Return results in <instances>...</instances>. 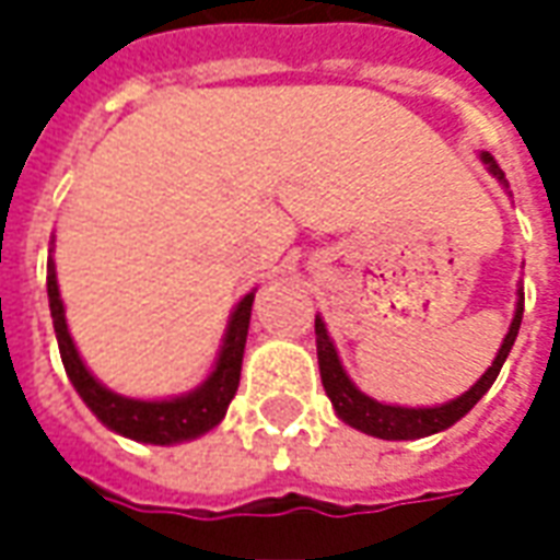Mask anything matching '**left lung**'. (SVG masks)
<instances>
[{
    "mask_svg": "<svg viewBox=\"0 0 560 560\" xmlns=\"http://www.w3.org/2000/svg\"><path fill=\"white\" fill-rule=\"evenodd\" d=\"M482 161L489 164V171H492L498 179H504V173H501V167L494 164V159L489 155V152H482ZM522 312H525V296H518L516 317H513L510 332H506V339L504 345H501L498 357H494V363L489 365V372H486V375H482L480 381L465 393V396L446 401V405H441V408H393V405H381V401L363 396V393L351 384V377L345 375V369H341L339 363V353H336L332 341H329L324 320L315 317L320 381H324V389H327V396L329 401H332L336 413H339L341 420L348 422V425L360 429V432L375 434V438H384V441H413V438H425V434L444 432V429H450L453 422L462 420V417H465V413H468L470 408L482 399V396H486V389L494 384V377H498V372H501L506 353H510V348H513V341H516L518 336Z\"/></svg>",
    "mask_w": 560,
    "mask_h": 560,
    "instance_id": "obj_1",
    "label": "left lung"
}]
</instances>
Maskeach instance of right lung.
Wrapping results in <instances>:
<instances>
[{
	"label": "right lung",
	"mask_w": 560,
	"mask_h": 560,
	"mask_svg": "<svg viewBox=\"0 0 560 560\" xmlns=\"http://www.w3.org/2000/svg\"><path fill=\"white\" fill-rule=\"evenodd\" d=\"M47 296H50L56 341H59V353H62V365H66L68 377H71V384L80 393V399L90 405V411L107 429L126 434V438H135V441H143V444L164 446L197 438V434L209 432L212 425H219L224 411H228V405L236 396V387H240L245 336H248V320H252L255 293H248L243 303L236 305V312L231 317V327H228V336H224V345H221L215 372L195 393L171 401H138L126 399V396H116V393L102 387L86 372V365L80 360L74 341L68 336L66 308H62V300H59L54 260L47 264Z\"/></svg>",
	"instance_id": "right-lung-1"
}]
</instances>
